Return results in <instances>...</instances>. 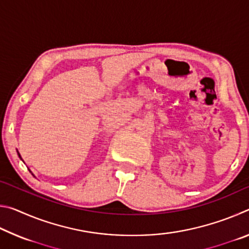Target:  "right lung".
<instances>
[{"label": "right lung", "instance_id": "add662e5", "mask_svg": "<svg viewBox=\"0 0 249 249\" xmlns=\"http://www.w3.org/2000/svg\"><path fill=\"white\" fill-rule=\"evenodd\" d=\"M18 157H19L20 159H22V157H20V155H19V153H18Z\"/></svg>", "mask_w": 249, "mask_h": 249}]
</instances>
